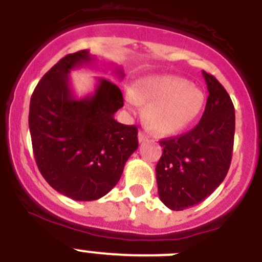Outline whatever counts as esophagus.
<instances>
[{
  "label": "esophagus",
  "mask_w": 262,
  "mask_h": 262,
  "mask_svg": "<svg viewBox=\"0 0 262 262\" xmlns=\"http://www.w3.org/2000/svg\"><path fill=\"white\" fill-rule=\"evenodd\" d=\"M138 139H139V142H140V143H144V142H147V140H148V136L145 135L144 133H142V131H139Z\"/></svg>",
  "instance_id": "34e87169"
}]
</instances>
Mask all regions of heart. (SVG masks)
Wrapping results in <instances>:
<instances>
[{
	"instance_id": "b5f03b06",
	"label": "heart",
	"mask_w": 262,
	"mask_h": 262,
	"mask_svg": "<svg viewBox=\"0 0 262 262\" xmlns=\"http://www.w3.org/2000/svg\"><path fill=\"white\" fill-rule=\"evenodd\" d=\"M127 106L147 103L144 120L159 135H173L190 126L202 111L205 94L177 76H148L138 80L124 94Z\"/></svg>"
}]
</instances>
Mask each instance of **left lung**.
Wrapping results in <instances>:
<instances>
[{"instance_id": "left-lung-1", "label": "left lung", "mask_w": 262, "mask_h": 262, "mask_svg": "<svg viewBox=\"0 0 262 262\" xmlns=\"http://www.w3.org/2000/svg\"><path fill=\"white\" fill-rule=\"evenodd\" d=\"M209 97L200 123L184 135L160 140L156 165L161 202L174 211L198 205L226 178L232 159L235 107L223 85L203 71Z\"/></svg>"}]
</instances>
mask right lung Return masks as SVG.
Masks as SVG:
<instances>
[{
  "label": "right lung",
  "mask_w": 262,
  "mask_h": 262,
  "mask_svg": "<svg viewBox=\"0 0 262 262\" xmlns=\"http://www.w3.org/2000/svg\"><path fill=\"white\" fill-rule=\"evenodd\" d=\"M94 61L88 50L64 56L41 77L30 101L29 127L39 172L55 190L75 201L106 195L139 145L136 126L114 119L123 96L113 81L98 78L92 96H73L71 71ZM115 73L123 78L122 69Z\"/></svg>",
  "instance_id": "obj_1"
}]
</instances>
